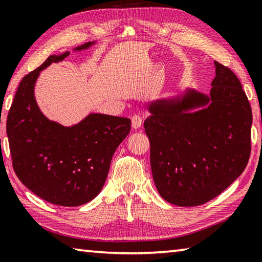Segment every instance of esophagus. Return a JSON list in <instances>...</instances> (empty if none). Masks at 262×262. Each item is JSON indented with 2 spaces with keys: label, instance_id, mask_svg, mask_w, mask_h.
Instances as JSON below:
<instances>
[{
  "label": "esophagus",
  "instance_id": "34e87169",
  "mask_svg": "<svg viewBox=\"0 0 262 262\" xmlns=\"http://www.w3.org/2000/svg\"><path fill=\"white\" fill-rule=\"evenodd\" d=\"M142 117L140 115H134L132 117V127L134 129H138L142 126Z\"/></svg>",
  "mask_w": 262,
  "mask_h": 262
}]
</instances>
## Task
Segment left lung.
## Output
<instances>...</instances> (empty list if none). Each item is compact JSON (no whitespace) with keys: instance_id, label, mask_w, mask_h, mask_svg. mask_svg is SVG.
Segmentation results:
<instances>
[{"instance_id":"1","label":"left lung","mask_w":262,"mask_h":262,"mask_svg":"<svg viewBox=\"0 0 262 262\" xmlns=\"http://www.w3.org/2000/svg\"><path fill=\"white\" fill-rule=\"evenodd\" d=\"M209 94L187 89L177 99L147 105L153 181L160 195L178 207H196L241 176L251 152L252 111L239 80L214 61Z\"/></svg>"}]
</instances>
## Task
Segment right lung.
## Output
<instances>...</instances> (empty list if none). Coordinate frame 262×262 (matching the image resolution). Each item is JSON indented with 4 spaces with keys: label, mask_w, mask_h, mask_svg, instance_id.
Here are the masks:
<instances>
[{
    "label": "right lung",
    "mask_w": 262,
    "mask_h": 262,
    "mask_svg": "<svg viewBox=\"0 0 262 262\" xmlns=\"http://www.w3.org/2000/svg\"><path fill=\"white\" fill-rule=\"evenodd\" d=\"M69 54L50 55L24 77L10 107L7 134L20 182L50 203L78 207L101 192L114 153L129 134L130 119L92 112L78 124L63 126L44 116L35 99L36 81L40 71Z\"/></svg>",
    "instance_id": "1"
}]
</instances>
